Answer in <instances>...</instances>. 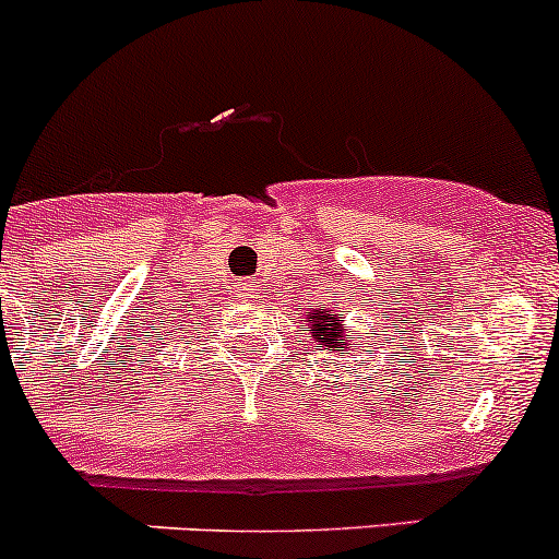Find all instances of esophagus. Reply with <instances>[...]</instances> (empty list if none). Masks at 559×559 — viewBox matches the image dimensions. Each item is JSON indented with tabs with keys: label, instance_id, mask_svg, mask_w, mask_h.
Wrapping results in <instances>:
<instances>
[{
	"label": "esophagus",
	"instance_id": "34e87169",
	"mask_svg": "<svg viewBox=\"0 0 559 559\" xmlns=\"http://www.w3.org/2000/svg\"><path fill=\"white\" fill-rule=\"evenodd\" d=\"M255 290H258V285L252 280H241L239 282V296L241 298H255Z\"/></svg>",
	"mask_w": 559,
	"mask_h": 559
}]
</instances>
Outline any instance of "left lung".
<instances>
[{"label":"left lung","instance_id":"8db88e82","mask_svg":"<svg viewBox=\"0 0 559 559\" xmlns=\"http://www.w3.org/2000/svg\"><path fill=\"white\" fill-rule=\"evenodd\" d=\"M307 322L312 325V336L322 347L333 349V353H347V328L333 309H312V312H307Z\"/></svg>","mask_w":559,"mask_h":559}]
</instances>
